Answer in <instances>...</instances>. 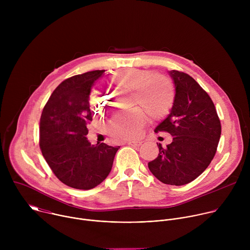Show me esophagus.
<instances>
[{"label":"esophagus","instance_id":"34e87169","mask_svg":"<svg viewBox=\"0 0 250 250\" xmlns=\"http://www.w3.org/2000/svg\"><path fill=\"white\" fill-rule=\"evenodd\" d=\"M127 145L130 146H134V147H139L142 145V141L140 140H132V141H128Z\"/></svg>","mask_w":250,"mask_h":250}]
</instances>
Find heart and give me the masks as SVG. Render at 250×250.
Returning a JSON list of instances; mask_svg holds the SVG:
<instances>
[{
    "mask_svg": "<svg viewBox=\"0 0 250 250\" xmlns=\"http://www.w3.org/2000/svg\"><path fill=\"white\" fill-rule=\"evenodd\" d=\"M114 89L132 91L131 104L139 105L149 118L158 120L165 117L174 102V85L163 74H152L151 71L138 68H125L116 72L109 81ZM110 105V99L95 94L92 97V109L100 114ZM146 122L145 113L134 109L127 113L115 115L109 123V131L115 137L131 139L139 135Z\"/></svg>",
    "mask_w": 250,
    "mask_h": 250,
    "instance_id": "1",
    "label": "heart"
}]
</instances>
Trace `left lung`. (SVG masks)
<instances>
[{
  "instance_id": "8db88e82",
  "label": "left lung",
  "mask_w": 250,
  "mask_h": 250,
  "mask_svg": "<svg viewBox=\"0 0 250 250\" xmlns=\"http://www.w3.org/2000/svg\"><path fill=\"white\" fill-rule=\"evenodd\" d=\"M175 86L172 109L154 129L173 136L170 145L159 147L148 168L159 181L181 186L195 180L216 154L222 126L215 104L206 91L188 74L168 71Z\"/></svg>"
}]
</instances>
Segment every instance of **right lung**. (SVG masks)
<instances>
[{"label":"right lung","instance_id":"1","mask_svg":"<svg viewBox=\"0 0 250 250\" xmlns=\"http://www.w3.org/2000/svg\"><path fill=\"white\" fill-rule=\"evenodd\" d=\"M104 70L90 71L64 80L53 91L42 114L40 146L44 159L65 185L90 190L112 170L120 146H92L87 125L95 114L89 96Z\"/></svg>","mask_w":250,"mask_h":250}]
</instances>
